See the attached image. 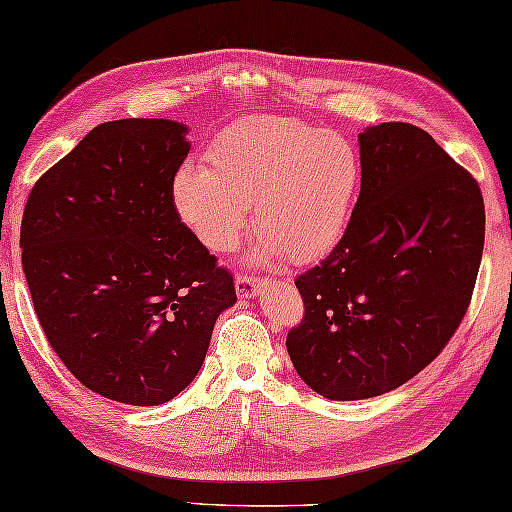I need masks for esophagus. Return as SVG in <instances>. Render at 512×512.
Instances as JSON below:
<instances>
[{"label": "esophagus", "instance_id": "obj_1", "mask_svg": "<svg viewBox=\"0 0 512 512\" xmlns=\"http://www.w3.org/2000/svg\"><path fill=\"white\" fill-rule=\"evenodd\" d=\"M262 282H259L257 277H250V275H237L235 277V290L239 297H257L259 290H262Z\"/></svg>", "mask_w": 512, "mask_h": 512}]
</instances>
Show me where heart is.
Returning <instances> with one entry per match:
<instances>
[{
    "label": "heart",
    "instance_id": "1",
    "mask_svg": "<svg viewBox=\"0 0 512 512\" xmlns=\"http://www.w3.org/2000/svg\"><path fill=\"white\" fill-rule=\"evenodd\" d=\"M208 166L188 162L173 179L182 222L213 253H228L248 224L257 226L253 257L310 262L326 255L348 226L362 162L337 130L290 117H250L210 144Z\"/></svg>",
    "mask_w": 512,
    "mask_h": 512
}]
</instances>
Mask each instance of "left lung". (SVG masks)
<instances>
[{
  "label": "left lung",
  "instance_id": "1",
  "mask_svg": "<svg viewBox=\"0 0 512 512\" xmlns=\"http://www.w3.org/2000/svg\"><path fill=\"white\" fill-rule=\"evenodd\" d=\"M362 190L344 237L295 279L302 324L286 337L297 375L326 399L395 390L442 353L466 315L484 250V199L426 130L359 133Z\"/></svg>",
  "mask_w": 512,
  "mask_h": 512
}]
</instances>
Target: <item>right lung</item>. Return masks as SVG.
<instances>
[{
    "instance_id": "add662e5",
    "label": "right lung",
    "mask_w": 512,
    "mask_h": 512,
    "mask_svg": "<svg viewBox=\"0 0 512 512\" xmlns=\"http://www.w3.org/2000/svg\"><path fill=\"white\" fill-rule=\"evenodd\" d=\"M188 126L117 119L39 177L22 217V266L48 344L79 382L157 406L193 382L233 275L186 228L173 179Z\"/></svg>"
}]
</instances>
